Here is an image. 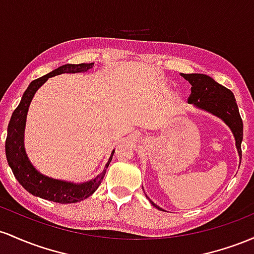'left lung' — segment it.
I'll use <instances>...</instances> for the list:
<instances>
[{"instance_id":"obj_1","label":"left lung","mask_w":254,"mask_h":254,"mask_svg":"<svg viewBox=\"0 0 254 254\" xmlns=\"http://www.w3.org/2000/svg\"><path fill=\"white\" fill-rule=\"evenodd\" d=\"M181 75L192 85L190 95L187 102L190 104H194L195 107L200 108V109L213 114L226 122L235 136L236 149H238L239 156L241 159V141L242 135H244V125H242L238 104H236L235 97L232 91L222 86L221 84L216 82L212 78L205 75V74L182 73ZM151 204L157 209L162 210L152 201H151Z\"/></svg>"}]
</instances>
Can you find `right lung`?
<instances>
[{
	"instance_id": "add662e5",
	"label": "right lung",
	"mask_w": 254,
	"mask_h": 254,
	"mask_svg": "<svg viewBox=\"0 0 254 254\" xmlns=\"http://www.w3.org/2000/svg\"><path fill=\"white\" fill-rule=\"evenodd\" d=\"M92 67L93 64H64L56 68L53 72L48 73L47 75L36 79L28 85L27 90L22 95L20 104L13 112L9 125H8L7 139H5V156H7L8 164L12 168V172L16 180L31 194L47 199V200L55 201V203H76V201L86 199L87 196L92 194L99 187L102 180H103L107 169H104L99 175H97L93 180L79 185L50 179L37 172L33 165L28 161L24 149V130L25 124H26L27 110L36 91L51 76L64 73L70 74L86 72ZM113 155L114 151L105 168H108V165L112 162Z\"/></svg>"
}]
</instances>
